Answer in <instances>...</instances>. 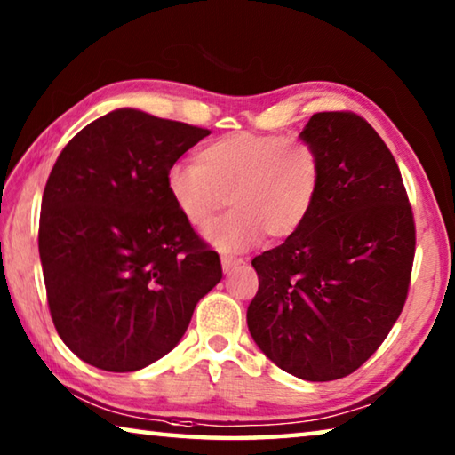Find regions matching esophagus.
<instances>
[{"label":"esophagus","instance_id":"obj_1","mask_svg":"<svg viewBox=\"0 0 455 455\" xmlns=\"http://www.w3.org/2000/svg\"><path fill=\"white\" fill-rule=\"evenodd\" d=\"M220 263H222V271L228 273L236 268L238 265H243V259H236V257H230V255H222L220 257Z\"/></svg>","mask_w":455,"mask_h":455}]
</instances>
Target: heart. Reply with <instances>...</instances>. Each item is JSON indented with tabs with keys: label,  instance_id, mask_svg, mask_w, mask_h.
<instances>
[{
	"label": "heart",
	"instance_id": "heart-1",
	"mask_svg": "<svg viewBox=\"0 0 455 455\" xmlns=\"http://www.w3.org/2000/svg\"><path fill=\"white\" fill-rule=\"evenodd\" d=\"M198 163H176L166 190L188 225L204 233L230 203L211 233L222 251H246L263 235L283 241L301 228L317 204L323 166L319 152L299 138L233 132L196 152Z\"/></svg>",
	"mask_w": 455,
	"mask_h": 455
}]
</instances>
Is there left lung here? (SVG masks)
<instances>
[{"label":"left lung","mask_w":455,"mask_h":455,"mask_svg":"<svg viewBox=\"0 0 455 455\" xmlns=\"http://www.w3.org/2000/svg\"><path fill=\"white\" fill-rule=\"evenodd\" d=\"M301 138L323 182L309 220L252 259L259 291L246 323L283 371L333 381L379 349L405 305L415 222L394 154L365 118L317 112Z\"/></svg>","instance_id":"1"}]
</instances>
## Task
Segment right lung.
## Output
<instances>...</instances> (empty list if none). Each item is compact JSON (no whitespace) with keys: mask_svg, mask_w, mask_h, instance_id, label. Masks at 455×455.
<instances>
[{"mask_svg":"<svg viewBox=\"0 0 455 455\" xmlns=\"http://www.w3.org/2000/svg\"><path fill=\"white\" fill-rule=\"evenodd\" d=\"M209 134L120 108L60 152L37 241L52 321L86 363L114 373L154 363L222 279L219 252L166 190L168 168Z\"/></svg>","mask_w":455,"mask_h":455,"instance_id":"1","label":"right lung"}]
</instances>
